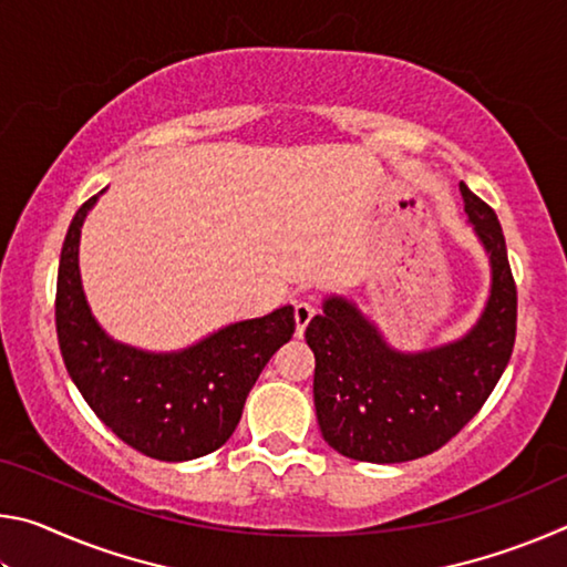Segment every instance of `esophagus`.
Wrapping results in <instances>:
<instances>
[{
    "label": "esophagus",
    "instance_id": "esophagus-1",
    "mask_svg": "<svg viewBox=\"0 0 567 567\" xmlns=\"http://www.w3.org/2000/svg\"><path fill=\"white\" fill-rule=\"evenodd\" d=\"M315 318V305L310 302H297L295 305V324H297V334H302L307 324Z\"/></svg>",
    "mask_w": 567,
    "mask_h": 567
}]
</instances>
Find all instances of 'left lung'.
<instances>
[{
    "instance_id": "obj_1",
    "label": "left lung",
    "mask_w": 567,
    "mask_h": 567,
    "mask_svg": "<svg viewBox=\"0 0 567 567\" xmlns=\"http://www.w3.org/2000/svg\"><path fill=\"white\" fill-rule=\"evenodd\" d=\"M467 223L491 262L473 328L427 350H398L358 305L322 300L305 340L315 352V412L324 443L360 463H408L455 437L491 395L515 344L517 295L503 227L460 182Z\"/></svg>"
}]
</instances>
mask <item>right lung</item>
<instances>
[{
  "mask_svg": "<svg viewBox=\"0 0 567 567\" xmlns=\"http://www.w3.org/2000/svg\"><path fill=\"white\" fill-rule=\"evenodd\" d=\"M100 195L76 209L62 245L54 315L66 372L94 415L140 453L165 463L215 453L233 437L265 364L292 338L295 307L229 322L172 352L114 340L92 315L80 275L82 225Z\"/></svg>",
  "mask_w": 567,
  "mask_h": 567,
  "instance_id": "obj_1",
  "label": "right lung"
}]
</instances>
